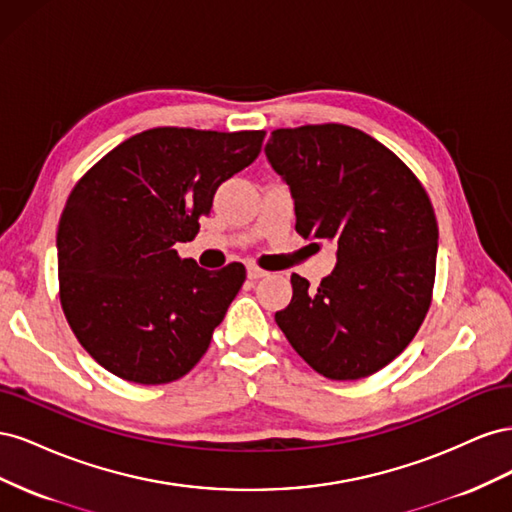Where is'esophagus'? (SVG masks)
<instances>
[{"label": "esophagus", "mask_w": 512, "mask_h": 512, "mask_svg": "<svg viewBox=\"0 0 512 512\" xmlns=\"http://www.w3.org/2000/svg\"><path fill=\"white\" fill-rule=\"evenodd\" d=\"M269 273L265 271V269H260V267H256V265H247V277H250V280H262V277H267Z\"/></svg>", "instance_id": "esophagus-1"}]
</instances>
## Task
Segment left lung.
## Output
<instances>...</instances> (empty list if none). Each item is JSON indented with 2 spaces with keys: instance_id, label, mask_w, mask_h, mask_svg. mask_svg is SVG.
I'll return each instance as SVG.
<instances>
[{
  "instance_id": "1",
  "label": "left lung",
  "mask_w": 512,
  "mask_h": 512,
  "mask_svg": "<svg viewBox=\"0 0 512 512\" xmlns=\"http://www.w3.org/2000/svg\"><path fill=\"white\" fill-rule=\"evenodd\" d=\"M265 153L290 188L299 235L337 247L318 288L292 273L277 327L324 378L376 374L431 305L438 222L425 188L391 149L342 123L275 130Z\"/></svg>"
}]
</instances>
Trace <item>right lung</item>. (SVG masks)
Listing matches in <instances>:
<instances>
[{
    "label": "right lung",
    "mask_w": 512,
    "mask_h": 512,
    "mask_svg": "<svg viewBox=\"0 0 512 512\" xmlns=\"http://www.w3.org/2000/svg\"><path fill=\"white\" fill-rule=\"evenodd\" d=\"M262 130L153 128L91 166L57 228L59 299L81 346L111 374L166 384L200 361L245 282L179 258L220 185L260 153Z\"/></svg>",
    "instance_id": "obj_1"
}]
</instances>
